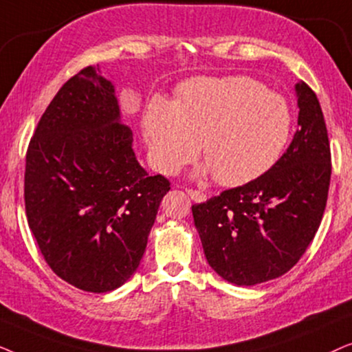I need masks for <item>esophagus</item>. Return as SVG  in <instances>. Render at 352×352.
Returning <instances> with one entry per match:
<instances>
[{"mask_svg": "<svg viewBox=\"0 0 352 352\" xmlns=\"http://www.w3.org/2000/svg\"><path fill=\"white\" fill-rule=\"evenodd\" d=\"M186 192H187V195H189L192 200L197 201V204H201V201L206 200V195L204 194V192H200V190H192V189H186Z\"/></svg>", "mask_w": 352, "mask_h": 352, "instance_id": "esophagus-1", "label": "esophagus"}]
</instances>
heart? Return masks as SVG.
<instances>
[{
	"instance_id": "obj_1",
	"label": "heart",
	"mask_w": 352,
	"mask_h": 352,
	"mask_svg": "<svg viewBox=\"0 0 352 352\" xmlns=\"http://www.w3.org/2000/svg\"><path fill=\"white\" fill-rule=\"evenodd\" d=\"M285 98L250 76L199 78L179 88L171 105L153 100L142 115V136L157 171L175 173L200 142L216 182L239 186L267 171L290 139Z\"/></svg>"
}]
</instances>
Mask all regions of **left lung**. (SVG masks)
<instances>
[{
    "instance_id": "1",
    "label": "left lung",
    "mask_w": 352,
    "mask_h": 352,
    "mask_svg": "<svg viewBox=\"0 0 352 352\" xmlns=\"http://www.w3.org/2000/svg\"><path fill=\"white\" fill-rule=\"evenodd\" d=\"M298 131L276 165L247 184L192 206L211 269L234 285L277 278L319 229L330 186V144L319 99L295 85Z\"/></svg>"
}]
</instances>
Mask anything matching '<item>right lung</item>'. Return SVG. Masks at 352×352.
Masks as SVG:
<instances>
[{
  "label": "right lung",
  "instance_id": "1",
  "mask_svg": "<svg viewBox=\"0 0 352 352\" xmlns=\"http://www.w3.org/2000/svg\"><path fill=\"white\" fill-rule=\"evenodd\" d=\"M168 190V179L139 165L100 67L72 76L27 151L28 226L52 271L85 292L122 287L139 267Z\"/></svg>",
  "mask_w": 352,
  "mask_h": 352
}]
</instances>
